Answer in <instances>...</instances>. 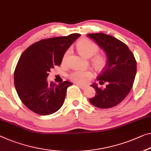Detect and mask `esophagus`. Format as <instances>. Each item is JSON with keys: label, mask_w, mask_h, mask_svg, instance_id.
I'll return each mask as SVG.
<instances>
[{"label": "esophagus", "mask_w": 151, "mask_h": 151, "mask_svg": "<svg viewBox=\"0 0 151 151\" xmlns=\"http://www.w3.org/2000/svg\"><path fill=\"white\" fill-rule=\"evenodd\" d=\"M76 84L82 90H84L85 88H87V86H86V85H82V84H80V83H76Z\"/></svg>", "instance_id": "34e87169"}]
</instances>
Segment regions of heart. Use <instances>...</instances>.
Returning <instances> with one entry per match:
<instances>
[{
	"label": "heart",
	"mask_w": 151,
	"mask_h": 151,
	"mask_svg": "<svg viewBox=\"0 0 151 151\" xmlns=\"http://www.w3.org/2000/svg\"><path fill=\"white\" fill-rule=\"evenodd\" d=\"M77 49L81 55L85 57H90L98 52L99 47L92 41L87 39H82L78 42ZM68 55V52L65 54L63 60L66 59ZM106 62V57L103 55H95L92 59V65L96 69H103L105 65ZM92 76V73L88 69H78L71 73L69 78L71 80L77 83H83Z\"/></svg>",
	"instance_id": "b5f03b06"
}]
</instances>
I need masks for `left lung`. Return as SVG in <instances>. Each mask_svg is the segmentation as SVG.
Wrapping results in <instances>:
<instances>
[{
  "mask_svg": "<svg viewBox=\"0 0 151 151\" xmlns=\"http://www.w3.org/2000/svg\"><path fill=\"white\" fill-rule=\"evenodd\" d=\"M106 55V67L97 77L98 83L90 86L96 94L89 99L90 103L100 109L115 106L126 98L130 91L136 73V61L134 55L122 41L103 33L88 34Z\"/></svg>",
  "mask_w": 151,
  "mask_h": 151,
  "instance_id": "left-lung-1",
  "label": "left lung"
}]
</instances>
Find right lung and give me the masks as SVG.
I'll list each match as a JSON object with an SVG mask.
<instances>
[{
	"instance_id": "right-lung-1",
	"label": "right lung",
	"mask_w": 151,
	"mask_h": 151,
	"mask_svg": "<svg viewBox=\"0 0 151 151\" xmlns=\"http://www.w3.org/2000/svg\"><path fill=\"white\" fill-rule=\"evenodd\" d=\"M81 35L44 39L29 46L19 58L14 72V83L22 103L41 115L52 114L61 107L72 83L47 82L50 69L61 65L67 50Z\"/></svg>"
}]
</instances>
